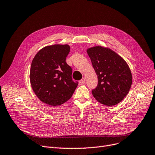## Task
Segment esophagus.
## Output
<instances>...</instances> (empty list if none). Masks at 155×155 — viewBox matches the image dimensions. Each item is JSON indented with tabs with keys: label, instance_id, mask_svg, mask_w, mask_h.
I'll use <instances>...</instances> for the list:
<instances>
[{
	"label": "esophagus",
	"instance_id": "obj_1",
	"mask_svg": "<svg viewBox=\"0 0 155 155\" xmlns=\"http://www.w3.org/2000/svg\"><path fill=\"white\" fill-rule=\"evenodd\" d=\"M80 82H81V84H85V78H82L81 80V81H80Z\"/></svg>",
	"mask_w": 155,
	"mask_h": 155
}]
</instances>
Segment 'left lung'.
Masks as SVG:
<instances>
[{"label": "left lung", "instance_id": "8db88e82", "mask_svg": "<svg viewBox=\"0 0 155 155\" xmlns=\"http://www.w3.org/2000/svg\"><path fill=\"white\" fill-rule=\"evenodd\" d=\"M87 53L98 79L92 91L93 96L103 105H116L128 94L132 84L128 64L115 51L102 46L89 48Z\"/></svg>", "mask_w": 155, "mask_h": 155}]
</instances>
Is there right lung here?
<instances>
[{
    "label": "right lung",
    "mask_w": 155,
    "mask_h": 155,
    "mask_svg": "<svg viewBox=\"0 0 155 155\" xmlns=\"http://www.w3.org/2000/svg\"><path fill=\"white\" fill-rule=\"evenodd\" d=\"M70 50L68 45L55 44L45 47L34 56L30 70L33 91L42 102L55 107L70 100L78 82L71 77V68L66 58Z\"/></svg>",
    "instance_id": "obj_1"
}]
</instances>
